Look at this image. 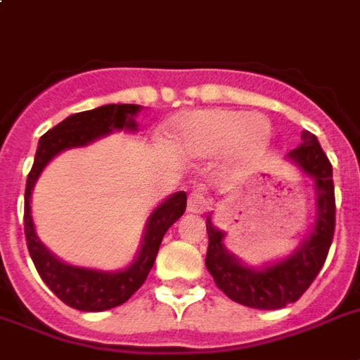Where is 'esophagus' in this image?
Segmentation results:
<instances>
[{
    "label": "esophagus",
    "instance_id": "esophagus-1",
    "mask_svg": "<svg viewBox=\"0 0 360 360\" xmlns=\"http://www.w3.org/2000/svg\"><path fill=\"white\" fill-rule=\"evenodd\" d=\"M209 209L207 198L203 196V191L196 188L188 194V211L196 214H203Z\"/></svg>",
    "mask_w": 360,
    "mask_h": 360
}]
</instances>
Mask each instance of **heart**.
<instances>
[{
    "label": "heart",
    "mask_w": 360,
    "mask_h": 360,
    "mask_svg": "<svg viewBox=\"0 0 360 360\" xmlns=\"http://www.w3.org/2000/svg\"><path fill=\"white\" fill-rule=\"evenodd\" d=\"M271 136L265 117L236 110H196L174 124V146L183 155L203 158L224 151L233 164L262 157Z\"/></svg>",
    "instance_id": "heart-1"
}]
</instances>
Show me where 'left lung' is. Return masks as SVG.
Segmentation results:
<instances>
[{
    "mask_svg": "<svg viewBox=\"0 0 360 360\" xmlns=\"http://www.w3.org/2000/svg\"><path fill=\"white\" fill-rule=\"evenodd\" d=\"M285 158L295 164L301 174L314 179L316 192V220L308 236L291 254L262 267H250L226 248V233L214 228L211 214L205 220L209 236L205 267L214 278V284L231 301L257 310H276L295 302L323 267L335 236L333 166L318 138L302 130L301 146L288 153Z\"/></svg>",
    "mask_w": 360,
    "mask_h": 360,
    "instance_id": "1",
    "label": "left lung"
}]
</instances>
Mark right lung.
Segmentation results:
<instances>
[{"instance_id": "add662e5", "label": "right lung", "mask_w": 360, "mask_h": 360, "mask_svg": "<svg viewBox=\"0 0 360 360\" xmlns=\"http://www.w3.org/2000/svg\"><path fill=\"white\" fill-rule=\"evenodd\" d=\"M141 112L138 104H104L95 110L69 115L39 140L33 168L27 175L24 198V231L27 250L41 274L44 284L70 308L84 312H103L129 301L134 291L146 282L153 263L157 259L158 248L169 226L183 217L186 209V194L183 191L168 196L155 207L143 228L140 250L130 265L120 271L78 267L59 259L56 254L42 245L37 237L33 217H31V192L42 169L59 153L75 147H86L115 130L136 132V115Z\"/></svg>"}]
</instances>
